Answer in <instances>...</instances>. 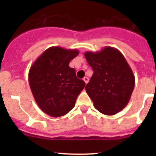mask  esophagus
Instances as JSON below:
<instances>
[{
    "label": "esophagus",
    "mask_w": 156,
    "mask_h": 156,
    "mask_svg": "<svg viewBox=\"0 0 156 156\" xmlns=\"http://www.w3.org/2000/svg\"><path fill=\"white\" fill-rule=\"evenodd\" d=\"M83 81H84V82H85V83H87L88 81H89V79H88V77L85 76L84 78H83Z\"/></svg>",
    "instance_id": "esophagus-1"
}]
</instances>
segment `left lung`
Here are the masks:
<instances>
[{
    "mask_svg": "<svg viewBox=\"0 0 156 156\" xmlns=\"http://www.w3.org/2000/svg\"><path fill=\"white\" fill-rule=\"evenodd\" d=\"M84 56L94 71L85 89L94 108L104 115L118 113L128 104L135 85L126 58L112 47H105L101 51H86Z\"/></svg>",
    "mask_w": 156,
    "mask_h": 156,
    "instance_id": "1",
    "label": "left lung"
}]
</instances>
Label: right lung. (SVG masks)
Segmentation results:
<instances>
[{
    "instance_id": "right-lung-1",
    "label": "right lung",
    "mask_w": 156,
    "mask_h": 156,
    "mask_svg": "<svg viewBox=\"0 0 156 156\" xmlns=\"http://www.w3.org/2000/svg\"><path fill=\"white\" fill-rule=\"evenodd\" d=\"M79 55L78 50L51 47L30 67L29 83L36 102L52 117L66 115L75 106L85 82L78 79L69 64Z\"/></svg>"
}]
</instances>
